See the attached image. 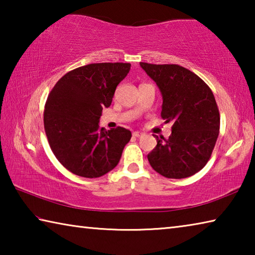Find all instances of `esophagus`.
<instances>
[{
  "mask_svg": "<svg viewBox=\"0 0 255 255\" xmlns=\"http://www.w3.org/2000/svg\"><path fill=\"white\" fill-rule=\"evenodd\" d=\"M141 135H143V133L139 132V131H133V132H132V136H133V137H140Z\"/></svg>",
  "mask_w": 255,
  "mask_h": 255,
  "instance_id": "esophagus-1",
  "label": "esophagus"
}]
</instances>
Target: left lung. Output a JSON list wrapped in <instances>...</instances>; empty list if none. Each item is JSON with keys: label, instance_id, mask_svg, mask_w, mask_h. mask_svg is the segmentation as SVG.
<instances>
[{"label": "left lung", "instance_id": "1", "mask_svg": "<svg viewBox=\"0 0 255 255\" xmlns=\"http://www.w3.org/2000/svg\"><path fill=\"white\" fill-rule=\"evenodd\" d=\"M163 97L161 117L173 122L171 136L156 137L147 155L153 169L169 179L196 174L209 161L218 138L221 117L210 88L195 73L176 64L140 63Z\"/></svg>", "mask_w": 255, "mask_h": 255}]
</instances>
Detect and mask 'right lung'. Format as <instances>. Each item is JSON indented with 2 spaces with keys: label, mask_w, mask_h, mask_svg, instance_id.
<instances>
[{
  "label": "right lung",
  "mask_w": 255,
  "mask_h": 255,
  "mask_svg": "<svg viewBox=\"0 0 255 255\" xmlns=\"http://www.w3.org/2000/svg\"><path fill=\"white\" fill-rule=\"evenodd\" d=\"M129 63H97L77 67L60 77L47 98L44 127L59 163L83 178H99L114 170L131 138L126 128L99 126Z\"/></svg>",
  "instance_id": "add662e5"
}]
</instances>
